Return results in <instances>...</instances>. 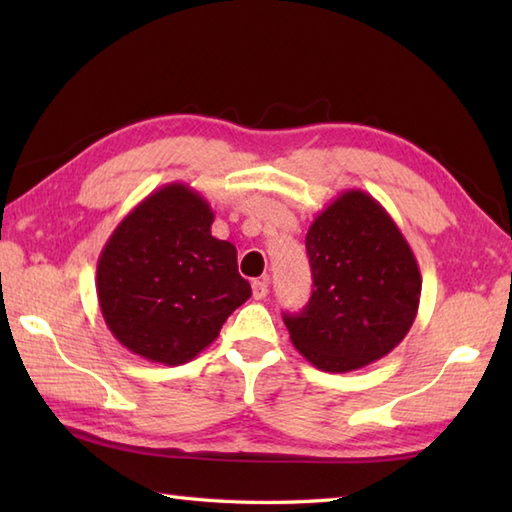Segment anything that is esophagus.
I'll return each instance as SVG.
<instances>
[{"label": "esophagus", "mask_w": 512, "mask_h": 512, "mask_svg": "<svg viewBox=\"0 0 512 512\" xmlns=\"http://www.w3.org/2000/svg\"><path fill=\"white\" fill-rule=\"evenodd\" d=\"M253 297L262 301L268 297V279H255L253 281Z\"/></svg>", "instance_id": "1"}]
</instances>
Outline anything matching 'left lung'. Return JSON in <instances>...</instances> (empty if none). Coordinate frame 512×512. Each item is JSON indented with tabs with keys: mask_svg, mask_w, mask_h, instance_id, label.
<instances>
[{
	"mask_svg": "<svg viewBox=\"0 0 512 512\" xmlns=\"http://www.w3.org/2000/svg\"><path fill=\"white\" fill-rule=\"evenodd\" d=\"M306 248L314 290L301 314H284L292 345L330 374L387 356L416 319L422 277L385 206L343 191L314 217Z\"/></svg>",
	"mask_w": 512,
	"mask_h": 512,
	"instance_id": "left-lung-1",
	"label": "left lung"
}]
</instances>
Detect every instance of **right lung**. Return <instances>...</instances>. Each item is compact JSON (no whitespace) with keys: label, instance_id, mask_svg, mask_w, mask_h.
Listing matches in <instances>:
<instances>
[{"label":"right lung","instance_id":"1","mask_svg":"<svg viewBox=\"0 0 512 512\" xmlns=\"http://www.w3.org/2000/svg\"><path fill=\"white\" fill-rule=\"evenodd\" d=\"M215 213L189 184L149 193L107 239L96 295L114 339L151 363L193 361L250 297L237 250L211 235Z\"/></svg>","mask_w":512,"mask_h":512}]
</instances>
